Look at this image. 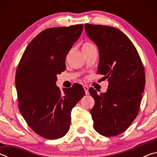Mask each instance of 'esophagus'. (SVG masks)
<instances>
[{"label": "esophagus", "instance_id": "obj_1", "mask_svg": "<svg viewBox=\"0 0 157 157\" xmlns=\"http://www.w3.org/2000/svg\"><path fill=\"white\" fill-rule=\"evenodd\" d=\"M83 87H84L85 94H86V95H88L89 94V86H86V85H84Z\"/></svg>", "mask_w": 157, "mask_h": 157}]
</instances>
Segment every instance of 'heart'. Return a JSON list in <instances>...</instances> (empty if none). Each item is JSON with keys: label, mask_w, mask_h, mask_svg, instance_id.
<instances>
[{"label": "heart", "mask_w": 157, "mask_h": 157, "mask_svg": "<svg viewBox=\"0 0 157 157\" xmlns=\"http://www.w3.org/2000/svg\"><path fill=\"white\" fill-rule=\"evenodd\" d=\"M93 46V44L91 43H89V42H86V43H84L83 44V46H82V49H86V48H88L90 46Z\"/></svg>", "instance_id": "heart-1"}]
</instances>
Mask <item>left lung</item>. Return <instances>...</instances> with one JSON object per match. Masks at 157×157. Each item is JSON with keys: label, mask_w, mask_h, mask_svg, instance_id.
<instances>
[{"label": "left lung", "mask_w": 157, "mask_h": 157, "mask_svg": "<svg viewBox=\"0 0 157 157\" xmlns=\"http://www.w3.org/2000/svg\"><path fill=\"white\" fill-rule=\"evenodd\" d=\"M84 28L99 50L98 73L109 82L103 94L89 90L95 100L91 110L94 129L103 136H117L139 113L145 84L144 68L134 44L118 29L88 23Z\"/></svg>", "instance_id": "8db88e82"}]
</instances>
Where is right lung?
Segmentation results:
<instances>
[{
	"instance_id": "add662e5",
	"label": "right lung",
	"mask_w": 157,
	"mask_h": 157,
	"mask_svg": "<svg viewBox=\"0 0 157 157\" xmlns=\"http://www.w3.org/2000/svg\"><path fill=\"white\" fill-rule=\"evenodd\" d=\"M83 25L46 29L31 41L16 72L20 112L39 136L57 139L70 128L72 109L85 94L82 85L56 86L57 75L66 69V57L80 36Z\"/></svg>"
}]
</instances>
